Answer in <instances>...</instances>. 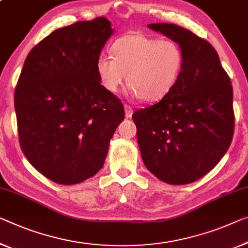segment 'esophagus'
Returning <instances> with one entry per match:
<instances>
[{"mask_svg": "<svg viewBox=\"0 0 248 248\" xmlns=\"http://www.w3.org/2000/svg\"><path fill=\"white\" fill-rule=\"evenodd\" d=\"M132 112H134V110H132V107L128 106V105H124V113H125V118H131L132 116Z\"/></svg>", "mask_w": 248, "mask_h": 248, "instance_id": "1", "label": "esophagus"}]
</instances>
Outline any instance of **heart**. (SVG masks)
Wrapping results in <instances>:
<instances>
[{"label":"heart","instance_id":"b5f03b06","mask_svg":"<svg viewBox=\"0 0 248 248\" xmlns=\"http://www.w3.org/2000/svg\"><path fill=\"white\" fill-rule=\"evenodd\" d=\"M113 58L101 53L95 70L102 87L117 93L124 83L142 101H158L170 92L184 65V52L171 40H158L142 33L120 36L111 46Z\"/></svg>","mask_w":248,"mask_h":248}]
</instances>
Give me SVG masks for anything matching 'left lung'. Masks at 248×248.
I'll list each match as a JSON object with an SVG mask.
<instances>
[{
  "label": "left lung",
  "instance_id": "obj_1",
  "mask_svg": "<svg viewBox=\"0 0 248 248\" xmlns=\"http://www.w3.org/2000/svg\"><path fill=\"white\" fill-rule=\"evenodd\" d=\"M148 28L179 44L184 65L169 93L132 120L148 170L170 185L194 183L218 164L234 134L232 87L206 40L176 24Z\"/></svg>",
  "mask_w": 248,
  "mask_h": 248
}]
</instances>
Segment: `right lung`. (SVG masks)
<instances>
[{"instance_id":"1","label":"right lung","mask_w":248,"mask_h":248,"mask_svg":"<svg viewBox=\"0 0 248 248\" xmlns=\"http://www.w3.org/2000/svg\"><path fill=\"white\" fill-rule=\"evenodd\" d=\"M114 30L106 17L53 31L30 51L14 93L18 139L33 167L75 185L103 167L124 106L95 63Z\"/></svg>"}]
</instances>
